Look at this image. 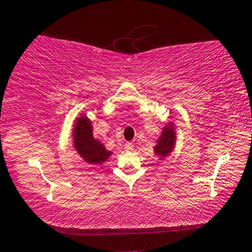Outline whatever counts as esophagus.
<instances>
[{
  "mask_svg": "<svg viewBox=\"0 0 252 252\" xmlns=\"http://www.w3.org/2000/svg\"><path fill=\"white\" fill-rule=\"evenodd\" d=\"M125 150L126 151H127V152H131V151H133L134 150V146L131 143H126V145H125Z\"/></svg>",
  "mask_w": 252,
  "mask_h": 252,
  "instance_id": "34e87169",
  "label": "esophagus"
}]
</instances>
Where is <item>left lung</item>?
Wrapping results in <instances>:
<instances>
[{
	"instance_id": "left-lung-1",
	"label": "left lung",
	"mask_w": 252,
	"mask_h": 252,
	"mask_svg": "<svg viewBox=\"0 0 252 252\" xmlns=\"http://www.w3.org/2000/svg\"><path fill=\"white\" fill-rule=\"evenodd\" d=\"M173 143H175V134L171 127H164L162 131V136L158 138V145L154 147L155 153L162 158H165L172 151Z\"/></svg>"
}]
</instances>
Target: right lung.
I'll list each match as a JSON object with an SVG mask.
<instances>
[{
	"mask_svg": "<svg viewBox=\"0 0 252 252\" xmlns=\"http://www.w3.org/2000/svg\"><path fill=\"white\" fill-rule=\"evenodd\" d=\"M74 146L81 157L89 163L98 164L107 160L111 155V152L92 136L91 122L87 116H81L77 120L74 129Z\"/></svg>",
	"mask_w": 252,
	"mask_h": 252,
	"instance_id": "obj_1",
	"label": "right lung"
}]
</instances>
